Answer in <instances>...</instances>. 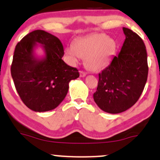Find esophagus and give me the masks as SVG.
Here are the masks:
<instances>
[{
  "label": "esophagus",
  "mask_w": 160,
  "mask_h": 160,
  "mask_svg": "<svg viewBox=\"0 0 160 160\" xmlns=\"http://www.w3.org/2000/svg\"><path fill=\"white\" fill-rule=\"evenodd\" d=\"M79 73H80V77H84V76H86V75H87V73H86L85 72H83V71H82V70L80 71Z\"/></svg>",
  "instance_id": "esophagus-1"
}]
</instances>
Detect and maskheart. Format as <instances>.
I'll return each instance as SVG.
<instances>
[{"label":"heart","instance_id":"1","mask_svg":"<svg viewBox=\"0 0 160 160\" xmlns=\"http://www.w3.org/2000/svg\"><path fill=\"white\" fill-rule=\"evenodd\" d=\"M115 48L114 41L105 34H94L81 39L65 51V55L71 64L78 63L84 58V64L93 72L106 67Z\"/></svg>","mask_w":160,"mask_h":160}]
</instances>
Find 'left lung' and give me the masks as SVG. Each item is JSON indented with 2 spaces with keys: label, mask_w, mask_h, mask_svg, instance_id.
I'll list each match as a JSON object with an SVG mask.
<instances>
[{
  "label": "left lung",
  "mask_w": 160,
  "mask_h": 160,
  "mask_svg": "<svg viewBox=\"0 0 160 160\" xmlns=\"http://www.w3.org/2000/svg\"><path fill=\"white\" fill-rule=\"evenodd\" d=\"M126 39L121 52L99 74L93 99L100 109L118 114L131 108L139 99L148 79L146 47L142 38L123 28Z\"/></svg>",
  "instance_id": "obj_1"
}]
</instances>
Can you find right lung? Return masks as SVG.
Instances as JSON below:
<instances>
[{"label":"right lung","instance_id":"add662e5","mask_svg":"<svg viewBox=\"0 0 160 160\" xmlns=\"http://www.w3.org/2000/svg\"><path fill=\"white\" fill-rule=\"evenodd\" d=\"M38 46L44 52L42 57L35 54ZM63 54L61 40L42 30L31 32L16 45L11 75L30 109L43 112L57 108L67 94L69 82L79 77L78 69L62 60Z\"/></svg>","mask_w":160,"mask_h":160}]
</instances>
